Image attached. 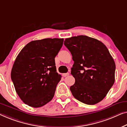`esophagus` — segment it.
<instances>
[{"label": "esophagus", "instance_id": "obj_1", "mask_svg": "<svg viewBox=\"0 0 127 127\" xmlns=\"http://www.w3.org/2000/svg\"><path fill=\"white\" fill-rule=\"evenodd\" d=\"M68 75H69V73L68 72L64 73V74H62V76H63V77H66V76H67Z\"/></svg>", "mask_w": 127, "mask_h": 127}]
</instances>
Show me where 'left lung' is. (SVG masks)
I'll list each match as a JSON object with an SVG mask.
<instances>
[{"instance_id": "1", "label": "left lung", "mask_w": 127, "mask_h": 127, "mask_svg": "<svg viewBox=\"0 0 127 127\" xmlns=\"http://www.w3.org/2000/svg\"><path fill=\"white\" fill-rule=\"evenodd\" d=\"M64 44L74 62L71 72L75 79L70 87L73 96L85 104L98 103L115 81V63L108 48L97 39L82 35L66 38Z\"/></svg>"}]
</instances>
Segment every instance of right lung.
<instances>
[{"mask_svg": "<svg viewBox=\"0 0 127 127\" xmlns=\"http://www.w3.org/2000/svg\"><path fill=\"white\" fill-rule=\"evenodd\" d=\"M63 38L32 41L24 46L12 66L11 78L21 100L39 108L52 99L61 75L56 72L55 58Z\"/></svg>", "mask_w": 127, "mask_h": 127, "instance_id": "right-lung-1", "label": "right lung"}]
</instances>
